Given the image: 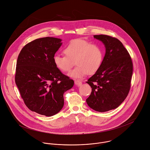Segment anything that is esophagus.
I'll list each match as a JSON object with an SVG mask.
<instances>
[{"instance_id": "obj_1", "label": "esophagus", "mask_w": 150, "mask_h": 150, "mask_svg": "<svg viewBox=\"0 0 150 150\" xmlns=\"http://www.w3.org/2000/svg\"><path fill=\"white\" fill-rule=\"evenodd\" d=\"M75 84L76 85H77V86L79 87V86H80V85H81L82 82H81V81H79L78 80H76V81H75Z\"/></svg>"}]
</instances>
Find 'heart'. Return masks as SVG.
Segmentation results:
<instances>
[{
	"instance_id": "b5f03b06",
	"label": "heart",
	"mask_w": 150,
	"mask_h": 150,
	"mask_svg": "<svg viewBox=\"0 0 150 150\" xmlns=\"http://www.w3.org/2000/svg\"><path fill=\"white\" fill-rule=\"evenodd\" d=\"M66 56L56 54L53 60L55 67L62 72H69L74 65L76 68L68 75L75 79L83 78L87 74H93L100 68L103 59V52L101 47L90 44L87 41L75 39L63 49Z\"/></svg>"
}]
</instances>
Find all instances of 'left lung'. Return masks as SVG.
Listing matches in <instances>:
<instances>
[{
  "label": "left lung",
  "instance_id": "obj_1",
  "mask_svg": "<svg viewBox=\"0 0 150 150\" xmlns=\"http://www.w3.org/2000/svg\"><path fill=\"white\" fill-rule=\"evenodd\" d=\"M101 41L105 53L98 70L87 82L92 88L86 100L90 108L99 112H108L123 103L129 93L133 64L129 53L117 38L95 35Z\"/></svg>",
  "mask_w": 150,
  "mask_h": 150
}]
</instances>
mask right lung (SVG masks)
<instances>
[{"mask_svg": "<svg viewBox=\"0 0 150 150\" xmlns=\"http://www.w3.org/2000/svg\"><path fill=\"white\" fill-rule=\"evenodd\" d=\"M62 39L43 37L26 45L19 54L15 82L27 108L46 116L59 113L64 105L63 94L74 81L56 68L53 56Z\"/></svg>", "mask_w": 150, "mask_h": 150, "instance_id": "add662e5", "label": "right lung"}]
</instances>
